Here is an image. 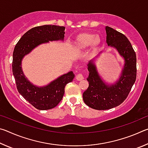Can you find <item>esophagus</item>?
I'll return each instance as SVG.
<instances>
[{
	"mask_svg": "<svg viewBox=\"0 0 148 148\" xmlns=\"http://www.w3.org/2000/svg\"><path fill=\"white\" fill-rule=\"evenodd\" d=\"M83 79H84V74H83L79 73V74H78L76 76V79L78 80V81H80V80H82Z\"/></svg>",
	"mask_w": 148,
	"mask_h": 148,
	"instance_id": "esophagus-1",
	"label": "esophagus"
}]
</instances>
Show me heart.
<instances>
[{"label": "heart", "instance_id": "b5f03b06", "mask_svg": "<svg viewBox=\"0 0 148 148\" xmlns=\"http://www.w3.org/2000/svg\"><path fill=\"white\" fill-rule=\"evenodd\" d=\"M101 40L99 36L92 33H83L79 35L75 41V47L77 49L82 50L92 46L96 47L100 44Z\"/></svg>", "mask_w": 148, "mask_h": 148}]
</instances>
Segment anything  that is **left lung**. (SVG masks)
I'll return each mask as SVG.
<instances>
[{
    "mask_svg": "<svg viewBox=\"0 0 148 148\" xmlns=\"http://www.w3.org/2000/svg\"><path fill=\"white\" fill-rule=\"evenodd\" d=\"M106 43L116 47L125 59V66L121 76L112 86L105 84L101 79L96 67L90 61L89 72L87 80L89 87L83 93L86 104L98 110H109L116 107L127 99L136 78V56L131 42L125 36L112 27H106Z\"/></svg>",
    "mask_w": 148,
    "mask_h": 148,
    "instance_id": "left-lung-1",
    "label": "left lung"
}]
</instances>
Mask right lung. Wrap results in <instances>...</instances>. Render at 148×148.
Here are the masks:
<instances>
[{"mask_svg": "<svg viewBox=\"0 0 148 148\" xmlns=\"http://www.w3.org/2000/svg\"><path fill=\"white\" fill-rule=\"evenodd\" d=\"M64 27L53 25L35 27L25 32L17 42L14 50L12 72L17 91L34 108L40 110L52 109L58 105L63 97L65 86L72 82L73 72L64 74L48 86L38 87L27 79L22 72L21 60L35 47L49 40H63Z\"/></svg>", "mask_w": 148, "mask_h": 148, "instance_id": "right-lung-1", "label": "right lung"}]
</instances>
